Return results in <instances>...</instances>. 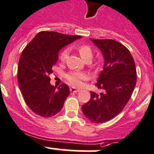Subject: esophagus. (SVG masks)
Wrapping results in <instances>:
<instances>
[{"label": "esophagus", "mask_w": 154, "mask_h": 154, "mask_svg": "<svg viewBox=\"0 0 154 154\" xmlns=\"http://www.w3.org/2000/svg\"><path fill=\"white\" fill-rule=\"evenodd\" d=\"M70 91L73 93H76L78 92V91H79V89H77V88H74V87H71V88H70Z\"/></svg>", "instance_id": "34e87169"}]
</instances>
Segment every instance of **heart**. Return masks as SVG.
Listing matches in <instances>:
<instances>
[{"mask_svg":"<svg viewBox=\"0 0 154 154\" xmlns=\"http://www.w3.org/2000/svg\"><path fill=\"white\" fill-rule=\"evenodd\" d=\"M78 51L79 53L80 56L85 61H91L93 57L92 49L87 45H82L78 47ZM69 49H65L60 53V59L61 61H65L67 59L69 56ZM88 75L84 72H71L66 74V79L67 81L72 85L73 86L79 87L82 85L84 80L87 79Z\"/></svg>","mask_w":154,"mask_h":154,"instance_id":"1","label":"heart"}]
</instances>
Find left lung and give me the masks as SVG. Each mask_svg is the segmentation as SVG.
<instances>
[{"mask_svg": "<svg viewBox=\"0 0 154 154\" xmlns=\"http://www.w3.org/2000/svg\"><path fill=\"white\" fill-rule=\"evenodd\" d=\"M91 40L104 57L103 70L95 85L103 91H91V98L82 110L93 123H105L121 113L131 98L137 82L136 66L129 50L116 40Z\"/></svg>", "mask_w": 154, "mask_h": 154, "instance_id": "left-lung-1", "label": "left lung"}]
</instances>
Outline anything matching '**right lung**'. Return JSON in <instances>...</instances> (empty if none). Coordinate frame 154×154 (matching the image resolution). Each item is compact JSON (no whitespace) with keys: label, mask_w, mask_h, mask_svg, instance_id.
<instances>
[{"label":"right lung","mask_w":154,"mask_h":154,"mask_svg":"<svg viewBox=\"0 0 154 154\" xmlns=\"http://www.w3.org/2000/svg\"><path fill=\"white\" fill-rule=\"evenodd\" d=\"M80 38L42 31L23 50L18 64V84L26 105L36 115L49 118L63 108L69 88L63 83L58 88L52 85L49 75L53 72L60 49Z\"/></svg>","instance_id":"obj_1"}]
</instances>
